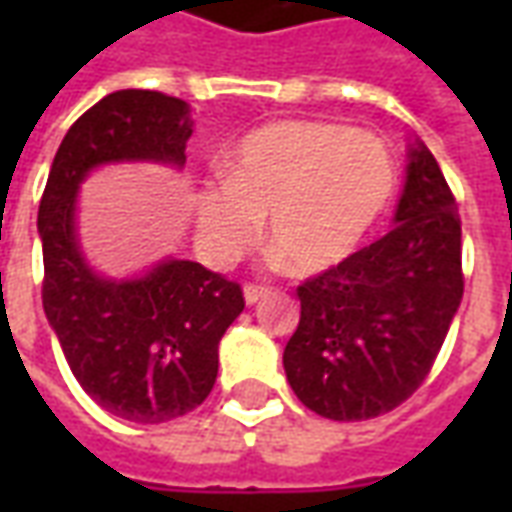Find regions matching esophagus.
<instances>
[{"label": "esophagus", "instance_id": "34e87169", "mask_svg": "<svg viewBox=\"0 0 512 512\" xmlns=\"http://www.w3.org/2000/svg\"><path fill=\"white\" fill-rule=\"evenodd\" d=\"M266 293H268V288H263V285H255V282H249V285H244L246 304H257V301L263 299Z\"/></svg>", "mask_w": 512, "mask_h": 512}]
</instances>
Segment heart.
Instances as JSON below:
<instances>
[{
    "mask_svg": "<svg viewBox=\"0 0 512 512\" xmlns=\"http://www.w3.org/2000/svg\"><path fill=\"white\" fill-rule=\"evenodd\" d=\"M227 180L202 191L200 238L216 263L255 241L301 277L343 266L365 244L395 194L397 172L381 139L340 123L282 120L246 134L224 161Z\"/></svg>",
    "mask_w": 512,
    "mask_h": 512,
    "instance_id": "b5f03b06",
    "label": "heart"
}]
</instances>
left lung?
Segmentation results:
<instances>
[{
  "instance_id": "left-lung-1",
  "label": "left lung",
  "mask_w": 512,
  "mask_h": 512,
  "mask_svg": "<svg viewBox=\"0 0 512 512\" xmlns=\"http://www.w3.org/2000/svg\"><path fill=\"white\" fill-rule=\"evenodd\" d=\"M296 293L282 362L310 411L359 422L417 392L463 299L458 202L428 147H411L395 227Z\"/></svg>"
}]
</instances>
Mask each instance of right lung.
<instances>
[{"instance_id": "1", "label": "right lung", "mask_w": 512, "mask_h": 512, "mask_svg": "<svg viewBox=\"0 0 512 512\" xmlns=\"http://www.w3.org/2000/svg\"><path fill=\"white\" fill-rule=\"evenodd\" d=\"M189 106L158 90H117L62 139L40 197L43 310L71 373L115 417L158 425L211 395L219 340L244 310L233 279L167 260L139 279H104L76 244V189L109 161L186 164Z\"/></svg>"}]
</instances>
